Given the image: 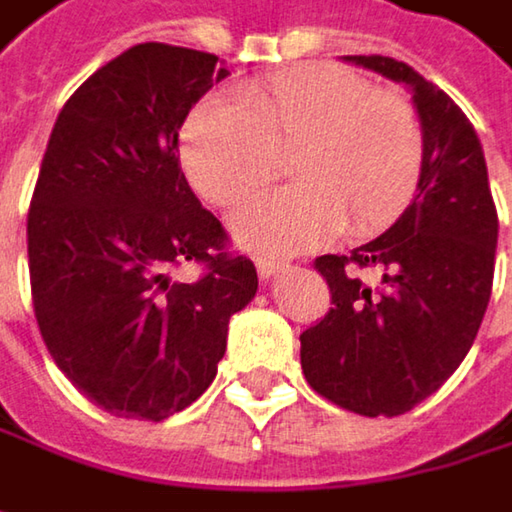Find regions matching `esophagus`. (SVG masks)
<instances>
[{
	"instance_id": "obj_1",
	"label": "esophagus",
	"mask_w": 512,
	"mask_h": 512,
	"mask_svg": "<svg viewBox=\"0 0 512 512\" xmlns=\"http://www.w3.org/2000/svg\"><path fill=\"white\" fill-rule=\"evenodd\" d=\"M257 275L263 278V281H269L272 275H278V272H284L287 269V263L284 260H275V257H257Z\"/></svg>"
}]
</instances>
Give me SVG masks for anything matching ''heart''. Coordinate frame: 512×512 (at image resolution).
<instances>
[{
    "instance_id": "heart-1",
    "label": "heart",
    "mask_w": 512,
    "mask_h": 512,
    "mask_svg": "<svg viewBox=\"0 0 512 512\" xmlns=\"http://www.w3.org/2000/svg\"><path fill=\"white\" fill-rule=\"evenodd\" d=\"M284 158L299 184L260 196L231 219L249 249L304 252L343 225L351 237L390 228L419 190L425 131L404 96L331 64L252 81L240 105L205 99L181 131L193 187L222 208L263 190Z\"/></svg>"
}]
</instances>
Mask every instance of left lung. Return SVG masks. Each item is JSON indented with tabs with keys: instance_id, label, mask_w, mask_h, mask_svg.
<instances>
[{
	"instance_id": "left-lung-1",
	"label": "left lung",
	"mask_w": 512,
	"mask_h": 512,
	"mask_svg": "<svg viewBox=\"0 0 512 512\" xmlns=\"http://www.w3.org/2000/svg\"><path fill=\"white\" fill-rule=\"evenodd\" d=\"M346 61L413 87L425 131L419 193L378 240L313 260L331 307L302 331L307 384L360 416H401L437 393L469 354L487 313L498 213L481 140L437 84L395 58ZM375 268L369 288L359 272Z\"/></svg>"
}]
</instances>
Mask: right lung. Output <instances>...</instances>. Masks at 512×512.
Masks as SVG:
<instances>
[{
    "label": "right lung",
    "instance_id": "right-lung-1",
    "mask_svg": "<svg viewBox=\"0 0 512 512\" xmlns=\"http://www.w3.org/2000/svg\"><path fill=\"white\" fill-rule=\"evenodd\" d=\"M228 70L216 55L140 43L96 70L52 128L28 208L40 337L78 393L111 416L161 422L216 378L228 319L257 272L193 196L178 131ZM199 262L193 285L171 281Z\"/></svg>",
    "mask_w": 512,
    "mask_h": 512
}]
</instances>
